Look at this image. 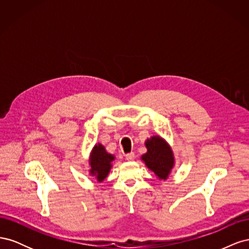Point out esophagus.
Instances as JSON below:
<instances>
[{
    "label": "esophagus",
    "mask_w": 249,
    "mask_h": 249,
    "mask_svg": "<svg viewBox=\"0 0 249 249\" xmlns=\"http://www.w3.org/2000/svg\"><path fill=\"white\" fill-rule=\"evenodd\" d=\"M134 158H135L134 153H129V154L125 155V159H126L127 161H133Z\"/></svg>",
    "instance_id": "obj_1"
}]
</instances>
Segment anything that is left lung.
Here are the masks:
<instances>
[{"label": "left lung", "instance_id": "1", "mask_svg": "<svg viewBox=\"0 0 249 249\" xmlns=\"http://www.w3.org/2000/svg\"><path fill=\"white\" fill-rule=\"evenodd\" d=\"M147 153L141 157L146 166L160 179H166L175 164L172 150L164 139L154 136L145 141Z\"/></svg>", "mask_w": 249, "mask_h": 249}]
</instances>
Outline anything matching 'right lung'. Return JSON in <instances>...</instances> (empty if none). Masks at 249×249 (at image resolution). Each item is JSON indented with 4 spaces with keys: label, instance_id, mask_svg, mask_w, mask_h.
Masks as SVG:
<instances>
[{
    "label": "right lung",
    "instance_id": "obj_1",
    "mask_svg": "<svg viewBox=\"0 0 249 249\" xmlns=\"http://www.w3.org/2000/svg\"><path fill=\"white\" fill-rule=\"evenodd\" d=\"M114 160V156L108 154L102 144H97L93 147L91 156H90V173L96 178L99 182L107 178L111 169V162Z\"/></svg>",
    "mask_w": 249,
    "mask_h": 249
}]
</instances>
